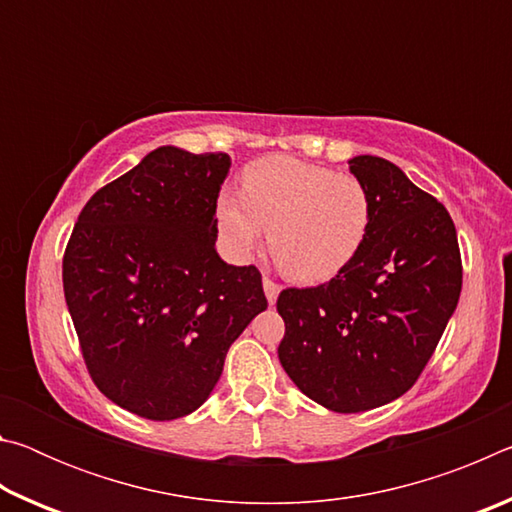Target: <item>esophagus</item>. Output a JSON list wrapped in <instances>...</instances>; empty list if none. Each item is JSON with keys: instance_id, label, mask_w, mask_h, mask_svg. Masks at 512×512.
Instances as JSON below:
<instances>
[{"instance_id": "34e87169", "label": "esophagus", "mask_w": 512, "mask_h": 512, "mask_svg": "<svg viewBox=\"0 0 512 512\" xmlns=\"http://www.w3.org/2000/svg\"><path fill=\"white\" fill-rule=\"evenodd\" d=\"M264 293H266L268 305H275L277 296H280V284H275L271 277H264Z\"/></svg>"}]
</instances>
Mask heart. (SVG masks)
I'll return each instance as SVG.
<instances>
[{
	"label": "heart",
	"mask_w": 512,
	"mask_h": 512,
	"mask_svg": "<svg viewBox=\"0 0 512 512\" xmlns=\"http://www.w3.org/2000/svg\"><path fill=\"white\" fill-rule=\"evenodd\" d=\"M370 219V194L359 178L289 155L250 162L241 192L223 189L216 198L225 248L246 257L271 224L268 246L298 282L341 273L366 241Z\"/></svg>",
	"instance_id": "b5f03b06"
}]
</instances>
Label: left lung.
Returning <instances> with one entry per match:
<instances>
[{
  "label": "left lung",
  "mask_w": 512,
  "mask_h": 512,
  "mask_svg": "<svg viewBox=\"0 0 512 512\" xmlns=\"http://www.w3.org/2000/svg\"><path fill=\"white\" fill-rule=\"evenodd\" d=\"M350 173L372 203L357 257L329 282L277 298L282 368L309 400L336 413L377 409L409 391L463 284L456 228L443 203L377 155L352 158Z\"/></svg>",
  "instance_id": "8db88e82"
}]
</instances>
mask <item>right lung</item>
Listing matches in <instances>:
<instances>
[{
	"mask_svg": "<svg viewBox=\"0 0 512 512\" xmlns=\"http://www.w3.org/2000/svg\"><path fill=\"white\" fill-rule=\"evenodd\" d=\"M228 153L160 146L79 214L63 289L99 391L146 420H176L214 391L230 345L268 307L255 266L216 253Z\"/></svg>",
	"mask_w": 512,
	"mask_h": 512,
	"instance_id": "1",
	"label": "right lung"
}]
</instances>
